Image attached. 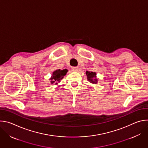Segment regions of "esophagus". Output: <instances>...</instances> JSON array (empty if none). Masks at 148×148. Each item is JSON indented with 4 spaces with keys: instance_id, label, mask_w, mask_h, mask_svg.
<instances>
[{
    "instance_id": "obj_1",
    "label": "esophagus",
    "mask_w": 148,
    "mask_h": 148,
    "mask_svg": "<svg viewBox=\"0 0 148 148\" xmlns=\"http://www.w3.org/2000/svg\"><path fill=\"white\" fill-rule=\"evenodd\" d=\"M71 69H72V71H76L78 70V67H71Z\"/></svg>"
}]
</instances>
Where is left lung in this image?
Wrapping results in <instances>:
<instances>
[{
	"mask_svg": "<svg viewBox=\"0 0 148 148\" xmlns=\"http://www.w3.org/2000/svg\"><path fill=\"white\" fill-rule=\"evenodd\" d=\"M86 75L87 76V79L89 81H90L91 83L94 84V83H97V79L95 78L96 73L92 72V71H87L86 72Z\"/></svg>",
	"mask_w": 148,
	"mask_h": 148,
	"instance_id": "obj_1",
	"label": "left lung"
}]
</instances>
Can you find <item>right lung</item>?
<instances>
[{"label":"right lung","instance_id":"obj_1","mask_svg":"<svg viewBox=\"0 0 148 148\" xmlns=\"http://www.w3.org/2000/svg\"><path fill=\"white\" fill-rule=\"evenodd\" d=\"M68 70L67 69L65 70H58L55 71L54 72H53L52 77L51 78V83L53 84L54 82H56V84H57V82H60V81L64 77V76L66 74V73H67Z\"/></svg>","mask_w":148,"mask_h":148}]
</instances>
